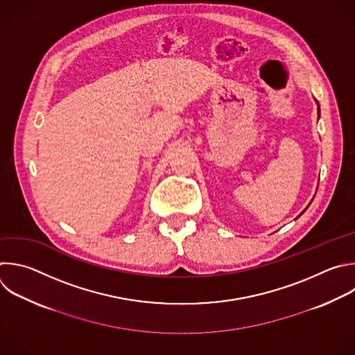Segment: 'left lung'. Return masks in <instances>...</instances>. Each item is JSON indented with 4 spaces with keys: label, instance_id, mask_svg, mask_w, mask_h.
Returning a JSON list of instances; mask_svg holds the SVG:
<instances>
[{
    "label": "left lung",
    "instance_id": "8db88e82",
    "mask_svg": "<svg viewBox=\"0 0 355 355\" xmlns=\"http://www.w3.org/2000/svg\"><path fill=\"white\" fill-rule=\"evenodd\" d=\"M316 103H318V101H316ZM319 112H320V111H319V104H318V114H319ZM302 213H304V211H302ZM302 213H301V214H302Z\"/></svg>",
    "mask_w": 355,
    "mask_h": 355
}]
</instances>
